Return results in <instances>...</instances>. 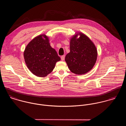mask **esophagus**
Listing matches in <instances>:
<instances>
[{
	"mask_svg": "<svg viewBox=\"0 0 126 126\" xmlns=\"http://www.w3.org/2000/svg\"><path fill=\"white\" fill-rule=\"evenodd\" d=\"M65 59V55H63L61 56V60L62 61H64Z\"/></svg>",
	"mask_w": 126,
	"mask_h": 126,
	"instance_id": "1",
	"label": "esophagus"
}]
</instances>
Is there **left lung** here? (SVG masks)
<instances>
[{
  "instance_id": "1",
  "label": "left lung",
  "mask_w": 126,
  "mask_h": 126,
  "mask_svg": "<svg viewBox=\"0 0 126 126\" xmlns=\"http://www.w3.org/2000/svg\"><path fill=\"white\" fill-rule=\"evenodd\" d=\"M76 39L74 36L70 41V52L67 54L65 61L71 72L83 75L90 71L97 59V50L90 39L80 33Z\"/></svg>"
}]
</instances>
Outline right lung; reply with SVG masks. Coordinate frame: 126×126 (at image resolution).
<instances>
[{"instance_id": "right-lung-1", "label": "right lung", "mask_w": 126, "mask_h": 126, "mask_svg": "<svg viewBox=\"0 0 126 126\" xmlns=\"http://www.w3.org/2000/svg\"><path fill=\"white\" fill-rule=\"evenodd\" d=\"M24 56L29 70L40 77H46L52 72L56 62L61 60L56 50L50 46L48 38L45 35L33 39L26 47Z\"/></svg>"}]
</instances>
